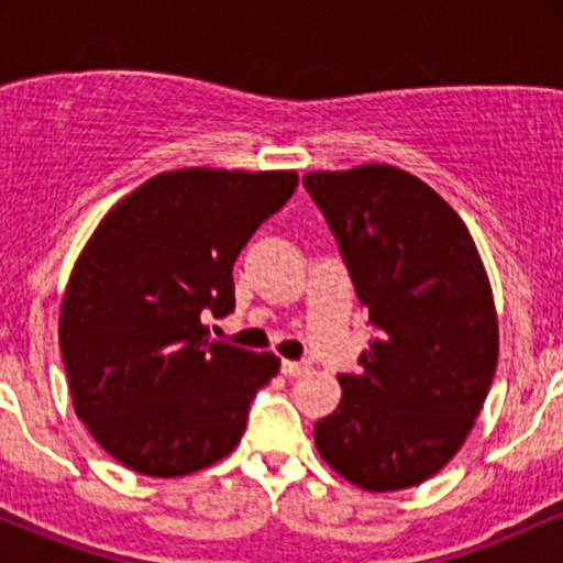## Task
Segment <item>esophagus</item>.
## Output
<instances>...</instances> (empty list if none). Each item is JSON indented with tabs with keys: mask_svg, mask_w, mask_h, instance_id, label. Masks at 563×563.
I'll return each mask as SVG.
<instances>
[{
	"mask_svg": "<svg viewBox=\"0 0 563 563\" xmlns=\"http://www.w3.org/2000/svg\"><path fill=\"white\" fill-rule=\"evenodd\" d=\"M309 367H312V365H309L307 360H283V363H280L283 376H288V378H301V376H307Z\"/></svg>",
	"mask_w": 563,
	"mask_h": 563,
	"instance_id": "1",
	"label": "esophagus"
}]
</instances>
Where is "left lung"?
Listing matches in <instances>:
<instances>
[{
	"label": "left lung",
	"mask_w": 563,
	"mask_h": 563,
	"mask_svg": "<svg viewBox=\"0 0 563 563\" xmlns=\"http://www.w3.org/2000/svg\"><path fill=\"white\" fill-rule=\"evenodd\" d=\"M325 217L376 328L341 402L314 423L322 461L346 482L391 493L434 476L466 442L497 365L493 290L463 219L397 166L312 172Z\"/></svg>",
	"instance_id": "left-lung-1"
}]
</instances>
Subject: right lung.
Masks as SVG:
<instances>
[{"instance_id":"add662e5","label":"right lung","mask_w":563,"mask_h":563,"mask_svg":"<svg viewBox=\"0 0 563 563\" xmlns=\"http://www.w3.org/2000/svg\"><path fill=\"white\" fill-rule=\"evenodd\" d=\"M296 185V172H166L84 245L63 296V365L76 416L126 468L172 479L241 442L280 360L209 341L200 318L235 309L232 264Z\"/></svg>"}]
</instances>
